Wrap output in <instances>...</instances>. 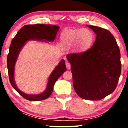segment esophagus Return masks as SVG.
Listing matches in <instances>:
<instances>
[{"label": "esophagus", "mask_w": 128, "mask_h": 128, "mask_svg": "<svg viewBox=\"0 0 128 128\" xmlns=\"http://www.w3.org/2000/svg\"><path fill=\"white\" fill-rule=\"evenodd\" d=\"M66 68H67V69H70V63H69V62H66Z\"/></svg>", "instance_id": "obj_1"}]
</instances>
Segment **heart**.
Returning a JSON list of instances; mask_svg holds the SVG:
<instances>
[{"label": "heart", "mask_w": 128, "mask_h": 128, "mask_svg": "<svg viewBox=\"0 0 128 128\" xmlns=\"http://www.w3.org/2000/svg\"><path fill=\"white\" fill-rule=\"evenodd\" d=\"M94 36L92 31L87 28H79L69 31L62 36V44L64 48L74 46L77 50H84L92 45Z\"/></svg>", "instance_id": "1"}]
</instances>
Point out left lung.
Wrapping results in <instances>:
<instances>
[{"mask_svg":"<svg viewBox=\"0 0 128 128\" xmlns=\"http://www.w3.org/2000/svg\"><path fill=\"white\" fill-rule=\"evenodd\" d=\"M96 34L92 46L86 51L68 54L73 84L82 98H104L116 88L120 72V54L116 40L109 31L87 26Z\"/></svg>","mask_w":128,"mask_h":128,"instance_id":"8db88e82","label":"left lung"}]
</instances>
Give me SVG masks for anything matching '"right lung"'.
Here are the masks:
<instances>
[{"instance_id": "add662e5", "label": "right lung", "mask_w": 128, "mask_h": 128, "mask_svg": "<svg viewBox=\"0 0 128 128\" xmlns=\"http://www.w3.org/2000/svg\"><path fill=\"white\" fill-rule=\"evenodd\" d=\"M60 27L50 24H28L24 26L12 40L8 55V69L10 83L16 91L24 98L29 101H38L48 98L51 95L56 80L66 71L65 62L62 59L50 73L48 78L45 90L41 93L29 94L22 92L17 86L14 79L15 66L20 52L30 41L53 42Z\"/></svg>"}]
</instances>
